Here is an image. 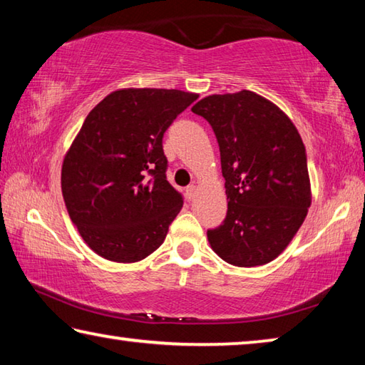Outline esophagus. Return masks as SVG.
I'll use <instances>...</instances> for the list:
<instances>
[{"label":"esophagus","instance_id":"obj_1","mask_svg":"<svg viewBox=\"0 0 365 365\" xmlns=\"http://www.w3.org/2000/svg\"><path fill=\"white\" fill-rule=\"evenodd\" d=\"M185 196H187L188 201L193 200V197L196 196V187H195V185H190V187H187V190H185Z\"/></svg>","mask_w":365,"mask_h":365}]
</instances>
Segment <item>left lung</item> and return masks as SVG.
Returning a JSON list of instances; mask_svg holds the SVG:
<instances>
[{"mask_svg": "<svg viewBox=\"0 0 365 365\" xmlns=\"http://www.w3.org/2000/svg\"><path fill=\"white\" fill-rule=\"evenodd\" d=\"M212 127L228 201L222 225L207 230L215 255L237 267L280 255L311 206L306 148L289 117L250 90L211 95L191 108Z\"/></svg>", "mask_w": 365, "mask_h": 365, "instance_id": "1", "label": "left lung"}]
</instances>
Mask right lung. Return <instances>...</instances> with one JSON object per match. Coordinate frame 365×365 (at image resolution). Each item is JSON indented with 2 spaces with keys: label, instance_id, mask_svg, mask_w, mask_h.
<instances>
[{
  "label": "right lung",
  "instance_id": "obj_1",
  "mask_svg": "<svg viewBox=\"0 0 365 365\" xmlns=\"http://www.w3.org/2000/svg\"><path fill=\"white\" fill-rule=\"evenodd\" d=\"M196 93L164 88L113 91L90 110L67 151L61 187L83 242L114 262L156 251L183 206L165 178L163 137Z\"/></svg>",
  "mask_w": 365,
  "mask_h": 365
}]
</instances>
